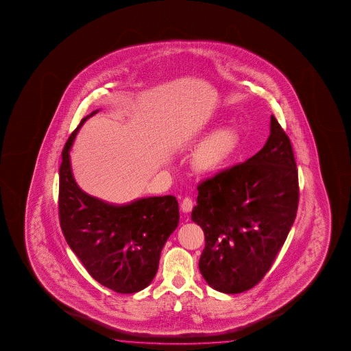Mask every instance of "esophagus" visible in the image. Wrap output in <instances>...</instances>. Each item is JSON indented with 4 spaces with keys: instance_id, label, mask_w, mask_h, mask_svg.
I'll use <instances>...</instances> for the list:
<instances>
[{
    "instance_id": "obj_1",
    "label": "esophagus",
    "mask_w": 351,
    "mask_h": 351,
    "mask_svg": "<svg viewBox=\"0 0 351 351\" xmlns=\"http://www.w3.org/2000/svg\"><path fill=\"white\" fill-rule=\"evenodd\" d=\"M193 200H191V197H184L183 199V202L180 204V208H182V211L185 213V214H188V213H191V210H193Z\"/></svg>"
}]
</instances>
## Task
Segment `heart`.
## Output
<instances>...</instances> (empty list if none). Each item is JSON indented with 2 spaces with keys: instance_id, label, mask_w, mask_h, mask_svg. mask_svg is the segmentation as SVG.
I'll return each mask as SVG.
<instances>
[{
  "instance_id": "1",
  "label": "heart",
  "mask_w": 351,
  "mask_h": 351,
  "mask_svg": "<svg viewBox=\"0 0 351 351\" xmlns=\"http://www.w3.org/2000/svg\"><path fill=\"white\" fill-rule=\"evenodd\" d=\"M239 135L232 128L221 129L214 132L196 149L193 156V167L202 174L214 173L226 165L237 149Z\"/></svg>"
}]
</instances>
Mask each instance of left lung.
I'll list each match as a JSON object with an SVG mask.
<instances>
[{
	"mask_svg": "<svg viewBox=\"0 0 351 351\" xmlns=\"http://www.w3.org/2000/svg\"><path fill=\"white\" fill-rule=\"evenodd\" d=\"M197 191L191 220L205 234L202 278L225 293L250 290L269 271L298 213L296 162L275 117L256 155L204 180Z\"/></svg>",
	"mask_w": 351,
	"mask_h": 351,
	"instance_id": "8db88e82",
	"label": "left lung"
}]
</instances>
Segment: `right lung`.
<instances>
[{"instance_id":"right-lung-1","label":"right lung","mask_w":351,"mask_h":351,"mask_svg":"<svg viewBox=\"0 0 351 351\" xmlns=\"http://www.w3.org/2000/svg\"><path fill=\"white\" fill-rule=\"evenodd\" d=\"M81 120L62 149L60 166V226L66 242L99 284L119 293L143 290L155 278L160 252L178 227L172 195L149 196L124 205L101 202L84 193L73 178L70 149Z\"/></svg>"}]
</instances>
